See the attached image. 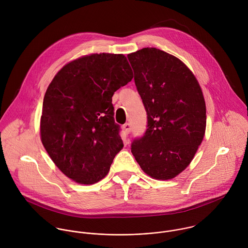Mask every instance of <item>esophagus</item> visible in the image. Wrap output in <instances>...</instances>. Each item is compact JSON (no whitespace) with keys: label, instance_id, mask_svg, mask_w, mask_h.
Listing matches in <instances>:
<instances>
[{"label":"esophagus","instance_id":"1","mask_svg":"<svg viewBox=\"0 0 248 248\" xmlns=\"http://www.w3.org/2000/svg\"><path fill=\"white\" fill-rule=\"evenodd\" d=\"M123 129H124L125 134L128 135V134H130V132H131V125H130L129 123H126V124L123 126Z\"/></svg>","mask_w":248,"mask_h":248}]
</instances>
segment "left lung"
I'll return each mask as SVG.
<instances>
[{
  "label": "left lung",
  "mask_w": 248,
  "mask_h": 248,
  "mask_svg": "<svg viewBox=\"0 0 248 248\" xmlns=\"http://www.w3.org/2000/svg\"><path fill=\"white\" fill-rule=\"evenodd\" d=\"M128 58L148 118L132 154L149 177L172 179L188 167L205 135L202 88L181 60L163 50L144 47Z\"/></svg>",
  "instance_id": "1"
}]
</instances>
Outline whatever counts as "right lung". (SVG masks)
Instances as JSON below:
<instances>
[{"label": "right lung", "mask_w": 248, "mask_h": 248, "mask_svg": "<svg viewBox=\"0 0 248 248\" xmlns=\"http://www.w3.org/2000/svg\"><path fill=\"white\" fill-rule=\"evenodd\" d=\"M134 77L123 54L92 53L66 64L48 85L40 136L58 169L79 184L106 177L123 148L111 97Z\"/></svg>", "instance_id": "1"}]
</instances>
